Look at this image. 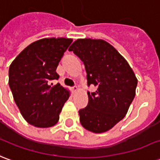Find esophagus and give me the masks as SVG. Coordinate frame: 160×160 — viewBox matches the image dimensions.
I'll return each mask as SVG.
<instances>
[{
    "label": "esophagus",
    "instance_id": "obj_1",
    "mask_svg": "<svg viewBox=\"0 0 160 160\" xmlns=\"http://www.w3.org/2000/svg\"><path fill=\"white\" fill-rule=\"evenodd\" d=\"M71 89H72V91H73V92H77V91L78 90V86H74V87H72V88H71Z\"/></svg>",
    "mask_w": 160,
    "mask_h": 160
}]
</instances>
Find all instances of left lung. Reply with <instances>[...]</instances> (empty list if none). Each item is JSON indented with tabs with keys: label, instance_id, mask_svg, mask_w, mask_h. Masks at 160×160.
Instances as JSON below:
<instances>
[{
	"label": "left lung",
	"instance_id": "1",
	"mask_svg": "<svg viewBox=\"0 0 160 160\" xmlns=\"http://www.w3.org/2000/svg\"><path fill=\"white\" fill-rule=\"evenodd\" d=\"M83 62L88 86L97 87L88 92L87 107L78 111L82 126L90 132H106L125 117L135 96L137 80L127 60L102 39L80 38L70 46Z\"/></svg>",
	"mask_w": 160,
	"mask_h": 160
}]
</instances>
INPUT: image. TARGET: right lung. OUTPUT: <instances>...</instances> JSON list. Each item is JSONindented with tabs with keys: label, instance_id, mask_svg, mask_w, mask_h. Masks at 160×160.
Here are the masks:
<instances>
[{
	"label": "right lung",
	"instance_id": "1",
	"mask_svg": "<svg viewBox=\"0 0 160 160\" xmlns=\"http://www.w3.org/2000/svg\"><path fill=\"white\" fill-rule=\"evenodd\" d=\"M71 38H42L32 43L10 64L8 84L20 114L37 128H50L59 120V114L70 93L52 81Z\"/></svg>",
	"mask_w": 160,
	"mask_h": 160
}]
</instances>
